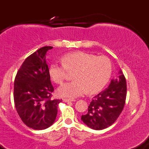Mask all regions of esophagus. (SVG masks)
Listing matches in <instances>:
<instances>
[{"label":"esophagus","instance_id":"esophagus-1","mask_svg":"<svg viewBox=\"0 0 149 149\" xmlns=\"http://www.w3.org/2000/svg\"><path fill=\"white\" fill-rule=\"evenodd\" d=\"M75 100H71V99H63V102H75Z\"/></svg>","mask_w":149,"mask_h":149}]
</instances>
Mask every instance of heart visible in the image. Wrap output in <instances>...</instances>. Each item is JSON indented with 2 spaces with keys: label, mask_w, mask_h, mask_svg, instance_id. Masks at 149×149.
<instances>
[{
  "label": "heart",
  "mask_w": 149,
  "mask_h": 149,
  "mask_svg": "<svg viewBox=\"0 0 149 149\" xmlns=\"http://www.w3.org/2000/svg\"><path fill=\"white\" fill-rule=\"evenodd\" d=\"M62 64L54 62L49 68L52 81L61 84L66 71H74V80L64 83L57 89L59 96L75 98L85 92L95 93L105 86L112 73V64L105 56L96 55L82 51L67 53L61 58Z\"/></svg>",
  "instance_id": "obj_1"
}]
</instances>
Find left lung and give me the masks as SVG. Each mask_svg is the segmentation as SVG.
<instances>
[{
  "instance_id": "1",
  "label": "left lung",
  "mask_w": 149,
  "mask_h": 149,
  "mask_svg": "<svg viewBox=\"0 0 149 149\" xmlns=\"http://www.w3.org/2000/svg\"><path fill=\"white\" fill-rule=\"evenodd\" d=\"M112 79L109 87L93 97L88 107V113L81 116L84 123L96 130L109 127L115 123L125 104L127 84L122 71Z\"/></svg>"
}]
</instances>
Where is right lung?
I'll return each instance as SVG.
<instances>
[{
    "instance_id": "right-lung-1",
    "label": "right lung",
    "mask_w": 149,
    "mask_h": 149,
    "mask_svg": "<svg viewBox=\"0 0 149 149\" xmlns=\"http://www.w3.org/2000/svg\"><path fill=\"white\" fill-rule=\"evenodd\" d=\"M52 46L38 49L25 59L14 83V102L20 118L27 127L45 130L55 121L62 100L51 99V84L45 55Z\"/></svg>"
}]
</instances>
